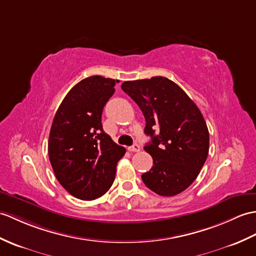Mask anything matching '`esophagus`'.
Instances as JSON below:
<instances>
[{
  "label": "esophagus",
  "instance_id": "esophagus-1",
  "mask_svg": "<svg viewBox=\"0 0 256 256\" xmlns=\"http://www.w3.org/2000/svg\"><path fill=\"white\" fill-rule=\"evenodd\" d=\"M128 150L130 152H140V147L138 144H133L130 147H128Z\"/></svg>",
  "mask_w": 256,
  "mask_h": 256
}]
</instances>
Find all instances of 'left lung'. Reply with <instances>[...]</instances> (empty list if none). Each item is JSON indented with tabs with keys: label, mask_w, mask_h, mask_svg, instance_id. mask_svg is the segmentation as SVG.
Segmentation results:
<instances>
[{
	"label": "left lung",
	"mask_w": 256,
	"mask_h": 256,
	"mask_svg": "<svg viewBox=\"0 0 256 256\" xmlns=\"http://www.w3.org/2000/svg\"><path fill=\"white\" fill-rule=\"evenodd\" d=\"M121 88L140 106L144 132L152 138L144 150L154 164L142 174V182L162 196L183 192L208 156L210 133L203 114L180 86L162 76L124 82Z\"/></svg>",
	"instance_id": "1"
}]
</instances>
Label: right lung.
I'll list each match as a JSON object with an SVG mask.
<instances>
[{"label": "right lung", "instance_id": "add662e5", "mask_svg": "<svg viewBox=\"0 0 256 256\" xmlns=\"http://www.w3.org/2000/svg\"><path fill=\"white\" fill-rule=\"evenodd\" d=\"M118 80L94 75L70 89L50 130L48 152L58 181L74 198L96 200L111 188L126 148L104 133L101 116Z\"/></svg>", "mask_w": 256, "mask_h": 256}]
</instances>
